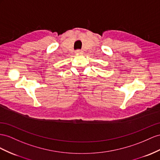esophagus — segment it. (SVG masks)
<instances>
[{"instance_id": "1", "label": "esophagus", "mask_w": 160, "mask_h": 160, "mask_svg": "<svg viewBox=\"0 0 160 160\" xmlns=\"http://www.w3.org/2000/svg\"><path fill=\"white\" fill-rule=\"evenodd\" d=\"M83 52V51L82 50H80V49H78V50L76 51V54H82Z\"/></svg>"}]
</instances>
